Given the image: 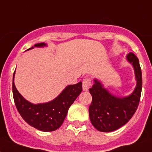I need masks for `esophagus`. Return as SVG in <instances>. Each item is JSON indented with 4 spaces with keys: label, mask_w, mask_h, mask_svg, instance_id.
I'll return each instance as SVG.
<instances>
[{
    "label": "esophagus",
    "mask_w": 152,
    "mask_h": 152,
    "mask_svg": "<svg viewBox=\"0 0 152 152\" xmlns=\"http://www.w3.org/2000/svg\"><path fill=\"white\" fill-rule=\"evenodd\" d=\"M91 85V82L89 78H85L83 80V91H88Z\"/></svg>",
    "instance_id": "1"
}]
</instances>
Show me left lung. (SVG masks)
Returning <instances> with one entry per match:
<instances>
[{"label": "left lung", "instance_id": "1", "mask_svg": "<svg viewBox=\"0 0 152 152\" xmlns=\"http://www.w3.org/2000/svg\"><path fill=\"white\" fill-rule=\"evenodd\" d=\"M126 60L134 69L137 85L134 91L125 97L111 94L98 79H94L89 89L92 102L89 106V117L93 126L100 132H109L118 129L131 119L139 105L142 91V73L139 60L129 53Z\"/></svg>", "mask_w": 152, "mask_h": 152}]
</instances>
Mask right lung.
I'll return each instance as SVG.
<instances>
[{
  "mask_svg": "<svg viewBox=\"0 0 152 152\" xmlns=\"http://www.w3.org/2000/svg\"><path fill=\"white\" fill-rule=\"evenodd\" d=\"M45 42L35 44L34 47H45ZM13 74L12 93L17 110L26 122L42 132H52L61 127L72 104L82 91V82L67 86L57 97L45 103L33 104L20 95L14 83Z\"/></svg>",
  "mask_w": 152,
  "mask_h": 152,
  "instance_id": "1",
  "label": "right lung"
}]
</instances>
